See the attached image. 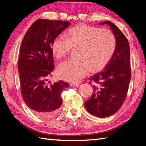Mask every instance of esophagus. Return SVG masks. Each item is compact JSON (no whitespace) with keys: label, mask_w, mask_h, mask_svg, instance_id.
Returning a JSON list of instances; mask_svg holds the SVG:
<instances>
[{"label":"esophagus","mask_w":146,"mask_h":146,"mask_svg":"<svg viewBox=\"0 0 146 146\" xmlns=\"http://www.w3.org/2000/svg\"><path fill=\"white\" fill-rule=\"evenodd\" d=\"M70 86H72V87H78L79 86V84L77 83H71Z\"/></svg>","instance_id":"1"}]
</instances>
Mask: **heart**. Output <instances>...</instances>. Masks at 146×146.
I'll use <instances>...</instances> for the list:
<instances>
[{"label": "heart", "instance_id": "heart-1", "mask_svg": "<svg viewBox=\"0 0 146 146\" xmlns=\"http://www.w3.org/2000/svg\"><path fill=\"white\" fill-rule=\"evenodd\" d=\"M116 47L115 36L110 30L86 24L73 27L66 33V38L57 36L51 43V51L57 59L65 57L72 49H78V59L68 60L58 66V76L77 82L90 70L101 71L111 60Z\"/></svg>", "mask_w": 146, "mask_h": 146}]
</instances>
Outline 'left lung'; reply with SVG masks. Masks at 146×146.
Instances as JSON below:
<instances>
[{"label":"left lung","instance_id":"obj_1","mask_svg":"<svg viewBox=\"0 0 146 146\" xmlns=\"http://www.w3.org/2000/svg\"><path fill=\"white\" fill-rule=\"evenodd\" d=\"M100 24H108L111 28L117 40V47L111 60L104 70L90 78L93 93L84 103L86 110L99 118L108 117L118 111L126 98L131 80L130 48L127 38L117 26L110 21Z\"/></svg>","mask_w":146,"mask_h":146}]
</instances>
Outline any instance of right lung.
<instances>
[{"label":"right lung","instance_id":"add662e5","mask_svg":"<svg viewBox=\"0 0 146 146\" xmlns=\"http://www.w3.org/2000/svg\"><path fill=\"white\" fill-rule=\"evenodd\" d=\"M70 24L67 21L38 19L26 32L20 48L18 68L23 98L35 115L44 119L58 113L62 103L61 93L69 87L62 80L51 85L46 81L55 68L51 43Z\"/></svg>","mask_w":146,"mask_h":146}]
</instances>
